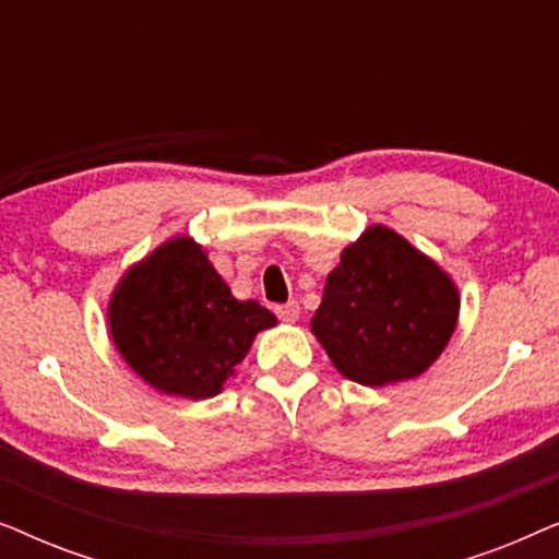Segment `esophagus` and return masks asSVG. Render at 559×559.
I'll list each match as a JSON object with an SVG mask.
<instances>
[{
    "mask_svg": "<svg viewBox=\"0 0 559 559\" xmlns=\"http://www.w3.org/2000/svg\"><path fill=\"white\" fill-rule=\"evenodd\" d=\"M274 312H277V318L282 320V323H295V320L300 318V305H297L295 300H289L285 305H277Z\"/></svg>",
    "mask_w": 559,
    "mask_h": 559,
    "instance_id": "34e87169",
    "label": "esophagus"
}]
</instances>
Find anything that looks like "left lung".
I'll return each instance as SVG.
<instances>
[{
	"label": "left lung",
	"instance_id": "left-lung-1",
	"mask_svg": "<svg viewBox=\"0 0 559 559\" xmlns=\"http://www.w3.org/2000/svg\"><path fill=\"white\" fill-rule=\"evenodd\" d=\"M457 289L386 226L366 228L328 274L312 333L343 377L384 386L419 377L455 331Z\"/></svg>",
	"mask_w": 559,
	"mask_h": 559
}]
</instances>
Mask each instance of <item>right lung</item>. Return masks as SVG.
<instances>
[{
	"instance_id": "add662e5",
	"label": "right lung",
	"mask_w": 559,
	"mask_h": 559,
	"mask_svg": "<svg viewBox=\"0 0 559 559\" xmlns=\"http://www.w3.org/2000/svg\"><path fill=\"white\" fill-rule=\"evenodd\" d=\"M277 318L257 300H236L205 251L188 236L163 243L114 289V346L163 394L209 400L243 361L254 335Z\"/></svg>"
}]
</instances>
